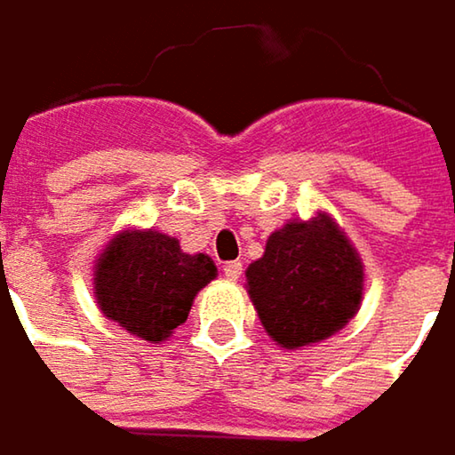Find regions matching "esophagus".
Wrapping results in <instances>:
<instances>
[{
    "label": "esophagus",
    "mask_w": 455,
    "mask_h": 455,
    "mask_svg": "<svg viewBox=\"0 0 455 455\" xmlns=\"http://www.w3.org/2000/svg\"><path fill=\"white\" fill-rule=\"evenodd\" d=\"M241 270H243V265L238 259L235 262H225V267H222V273H225L228 281H238L241 278Z\"/></svg>",
    "instance_id": "1"
}]
</instances>
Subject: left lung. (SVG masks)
Segmentation results:
<instances>
[{"label": "left lung", "instance_id": "left-lung-1", "mask_svg": "<svg viewBox=\"0 0 455 455\" xmlns=\"http://www.w3.org/2000/svg\"><path fill=\"white\" fill-rule=\"evenodd\" d=\"M365 265L329 212L289 220L270 233L265 254L246 267V291L283 349L334 337L360 310Z\"/></svg>", "mask_w": 455, "mask_h": 455}]
</instances>
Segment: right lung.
Returning <instances> with one entry per match:
<instances>
[{
  "label": "right lung",
  "mask_w": 455,
  "mask_h": 455,
  "mask_svg": "<svg viewBox=\"0 0 455 455\" xmlns=\"http://www.w3.org/2000/svg\"><path fill=\"white\" fill-rule=\"evenodd\" d=\"M217 278L209 254H188L153 228H124L92 265L100 313L132 337L158 344L188 321L196 294Z\"/></svg>",
  "instance_id": "obj_1"
}]
</instances>
